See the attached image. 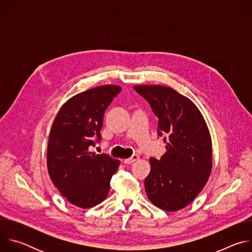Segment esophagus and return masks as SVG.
Returning a JSON list of instances; mask_svg holds the SVG:
<instances>
[{
  "label": "esophagus",
  "instance_id": "1",
  "mask_svg": "<svg viewBox=\"0 0 252 252\" xmlns=\"http://www.w3.org/2000/svg\"><path fill=\"white\" fill-rule=\"evenodd\" d=\"M138 158H139V157H138L137 155H133L131 158L125 159V160H124V162H125L126 164H130V163H132V162L136 161Z\"/></svg>",
  "mask_w": 252,
  "mask_h": 252
}]
</instances>
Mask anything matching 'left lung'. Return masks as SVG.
I'll return each instance as SVG.
<instances>
[{
  "instance_id": "obj_1",
  "label": "left lung",
  "mask_w": 252,
  "mask_h": 252,
  "mask_svg": "<svg viewBox=\"0 0 252 252\" xmlns=\"http://www.w3.org/2000/svg\"><path fill=\"white\" fill-rule=\"evenodd\" d=\"M133 89L151 104L158 119V133L166 134V153L150 158L145 179L149 199L165 211L188 206L206 185L212 168V145L207 125L198 107L188 96L158 85Z\"/></svg>"
}]
</instances>
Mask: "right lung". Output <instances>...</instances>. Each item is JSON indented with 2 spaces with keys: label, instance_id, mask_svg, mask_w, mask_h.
<instances>
[{
  "label": "right lung",
  "instance_id": "right-lung-1",
  "mask_svg": "<svg viewBox=\"0 0 252 252\" xmlns=\"http://www.w3.org/2000/svg\"><path fill=\"white\" fill-rule=\"evenodd\" d=\"M122 91L99 86L67 99L54 120L49 135L47 166L52 183L71 204L91 208L105 199L120 160L90 152L100 138L103 114Z\"/></svg>",
  "mask_w": 252,
  "mask_h": 252
}]
</instances>
